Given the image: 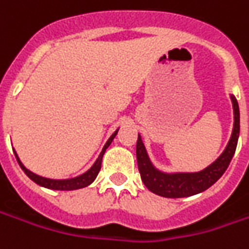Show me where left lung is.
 <instances>
[{
    "mask_svg": "<svg viewBox=\"0 0 249 249\" xmlns=\"http://www.w3.org/2000/svg\"><path fill=\"white\" fill-rule=\"evenodd\" d=\"M231 99L233 105L234 123H233V131L228 142V146L225 147L224 153L217 160L200 172H173V173L162 172L151 162L142 136L139 135L138 143H136L139 172L142 181L144 182V185L153 194L163 197H187L206 191L221 178V176L225 173L234 155L238 135H240V110H238L237 99L231 94Z\"/></svg>",
    "mask_w": 249,
    "mask_h": 249,
    "instance_id": "1",
    "label": "left lung"
}]
</instances>
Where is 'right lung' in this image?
<instances>
[{"label": "right lung", "instance_id": "add662e5", "mask_svg": "<svg viewBox=\"0 0 249 249\" xmlns=\"http://www.w3.org/2000/svg\"><path fill=\"white\" fill-rule=\"evenodd\" d=\"M117 132L118 129H116V131L111 133L110 138L107 139L106 144L103 146L102 151H101L99 157H98L95 162H94V165L89 167L87 172L79 174V176H76V177H72V178L54 180V178H47V177H42V176H39V174L32 173L31 170H28V169L21 163V160H20L18 153H16L15 150H13V153H15V155H16V160H18L20 167L23 169V172H24V173L31 178L32 181L36 182L38 185H40V187H45V188H49V189H54V191H75V189H80V188H86V187H89V184L95 180L96 176H98V173H99V170H101L103 154H105V151H106V148L110 146V143L113 142V139L116 138Z\"/></svg>", "mask_w": 249, "mask_h": 249}]
</instances>
